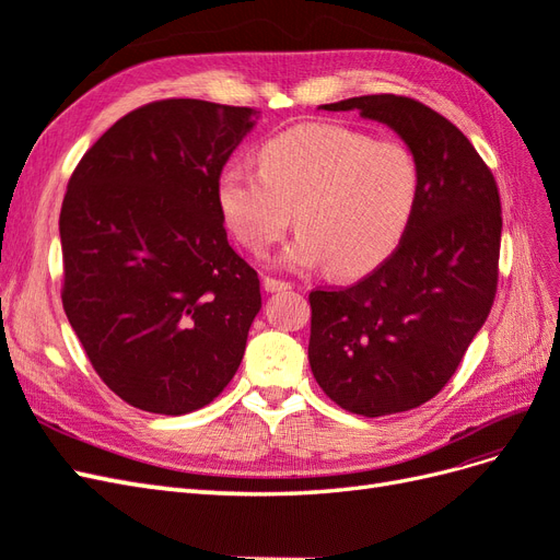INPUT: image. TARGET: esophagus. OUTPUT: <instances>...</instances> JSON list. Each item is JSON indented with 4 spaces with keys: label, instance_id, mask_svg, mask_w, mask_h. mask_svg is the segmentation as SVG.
Returning <instances> with one entry per match:
<instances>
[{
    "label": "esophagus",
    "instance_id": "obj_1",
    "mask_svg": "<svg viewBox=\"0 0 560 560\" xmlns=\"http://www.w3.org/2000/svg\"><path fill=\"white\" fill-rule=\"evenodd\" d=\"M290 282H284V280H278V278H270V276H266L264 278V290L266 292H282V290H290Z\"/></svg>",
    "mask_w": 560,
    "mask_h": 560
}]
</instances>
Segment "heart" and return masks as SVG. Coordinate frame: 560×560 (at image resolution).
<instances>
[{
    "label": "heart",
    "mask_w": 560,
    "mask_h": 560,
    "mask_svg": "<svg viewBox=\"0 0 560 560\" xmlns=\"http://www.w3.org/2000/svg\"><path fill=\"white\" fill-rule=\"evenodd\" d=\"M257 171L226 165L217 177L224 224L264 254L296 222L280 261L325 264L336 278L378 268L401 245L420 196L411 149L338 124H301L257 149Z\"/></svg>",
    "instance_id": "1"
}]
</instances>
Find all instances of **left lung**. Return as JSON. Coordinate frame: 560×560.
I'll use <instances>...</instances> for the list:
<instances>
[{"label":"left lung","mask_w":560,"mask_h":560,"mask_svg":"<svg viewBox=\"0 0 560 560\" xmlns=\"http://www.w3.org/2000/svg\"><path fill=\"white\" fill-rule=\"evenodd\" d=\"M395 130L420 167L401 245L346 290L311 292L308 362L341 409L378 418L432 399L493 306L502 210L493 173L448 118L401 95L322 105Z\"/></svg>","instance_id":"1"}]
</instances>
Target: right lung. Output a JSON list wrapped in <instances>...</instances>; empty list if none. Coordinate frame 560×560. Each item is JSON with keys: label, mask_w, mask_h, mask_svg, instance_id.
I'll return each instance as SVG.
<instances>
[{"label": "right lung", "mask_w": 560, "mask_h": 560, "mask_svg": "<svg viewBox=\"0 0 560 560\" xmlns=\"http://www.w3.org/2000/svg\"><path fill=\"white\" fill-rule=\"evenodd\" d=\"M257 118L189 97L144 105L67 184L62 306L97 376L135 409L191 413L243 362L261 292L226 241L217 177Z\"/></svg>", "instance_id": "obj_1"}]
</instances>
